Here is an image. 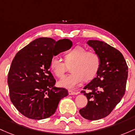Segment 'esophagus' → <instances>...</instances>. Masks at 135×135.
Here are the masks:
<instances>
[{"label":"esophagus","instance_id":"esophagus-1","mask_svg":"<svg viewBox=\"0 0 135 135\" xmlns=\"http://www.w3.org/2000/svg\"><path fill=\"white\" fill-rule=\"evenodd\" d=\"M68 93H69V95H76L78 94V92H76L73 91L71 90H68Z\"/></svg>","mask_w":135,"mask_h":135}]
</instances>
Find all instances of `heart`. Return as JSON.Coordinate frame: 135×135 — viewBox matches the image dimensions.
<instances>
[{
    "instance_id": "b5f03b06",
    "label": "heart",
    "mask_w": 135,
    "mask_h": 135,
    "mask_svg": "<svg viewBox=\"0 0 135 135\" xmlns=\"http://www.w3.org/2000/svg\"><path fill=\"white\" fill-rule=\"evenodd\" d=\"M64 61L58 57H53L50 62V68L59 78L64 75L68 66H71V75L63 77L59 81V86L66 89H74L85 80L92 79L100 66V57L93 51H87L85 48L77 46L66 52Z\"/></svg>"
}]
</instances>
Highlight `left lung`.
Here are the masks:
<instances>
[{
  "instance_id": "left-lung-1",
  "label": "left lung",
  "mask_w": 135,
  "mask_h": 135,
  "mask_svg": "<svg viewBox=\"0 0 135 135\" xmlns=\"http://www.w3.org/2000/svg\"><path fill=\"white\" fill-rule=\"evenodd\" d=\"M87 43L100 57V66L96 78L82 90L88 103L79 112L83 117L96 120L108 116L120 102L126 91L128 67L118 50L104 41L89 40Z\"/></svg>"
}]
</instances>
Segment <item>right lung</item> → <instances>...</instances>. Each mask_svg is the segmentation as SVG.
Instances as JSON below:
<instances>
[{
	"label": "right lung",
	"mask_w": 135,
	"mask_h": 135,
	"mask_svg": "<svg viewBox=\"0 0 135 135\" xmlns=\"http://www.w3.org/2000/svg\"><path fill=\"white\" fill-rule=\"evenodd\" d=\"M72 41H55L39 37L16 54L7 77L12 103L24 116L41 120L54 114L60 100L68 95L64 88L55 87L56 80L50 71L54 56L71 48Z\"/></svg>",
	"instance_id": "right-lung-1"
}]
</instances>
